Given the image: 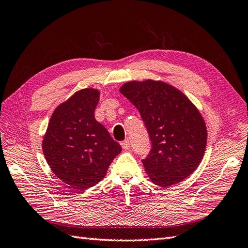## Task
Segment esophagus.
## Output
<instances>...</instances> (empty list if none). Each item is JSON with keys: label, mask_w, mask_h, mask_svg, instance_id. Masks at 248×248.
Segmentation results:
<instances>
[{"label": "esophagus", "mask_w": 248, "mask_h": 248, "mask_svg": "<svg viewBox=\"0 0 248 248\" xmlns=\"http://www.w3.org/2000/svg\"><path fill=\"white\" fill-rule=\"evenodd\" d=\"M120 144H122V147L124 148V151H128L129 148H130V141H129L128 139L124 140V141H123V142L120 143Z\"/></svg>", "instance_id": "1"}]
</instances>
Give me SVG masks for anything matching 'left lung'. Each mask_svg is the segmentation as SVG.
I'll return each instance as SVG.
<instances>
[{"instance_id":"obj_1","label":"left lung","mask_w":248,"mask_h":248,"mask_svg":"<svg viewBox=\"0 0 248 248\" xmlns=\"http://www.w3.org/2000/svg\"><path fill=\"white\" fill-rule=\"evenodd\" d=\"M140 112L152 150L142 160L152 182L169 187L192 173L204 155L207 126L193 103L163 81L124 83L119 89Z\"/></svg>"}]
</instances>
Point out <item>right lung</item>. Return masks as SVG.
I'll return each mask as SVG.
<instances>
[{
    "label": "right lung",
    "mask_w": 248,
    "mask_h": 248,
    "mask_svg": "<svg viewBox=\"0 0 248 248\" xmlns=\"http://www.w3.org/2000/svg\"><path fill=\"white\" fill-rule=\"evenodd\" d=\"M100 90L77 91L53 112L42 140L51 170L70 188L86 190L101 182L122 146L94 117Z\"/></svg>",
    "instance_id": "add662e5"
}]
</instances>
